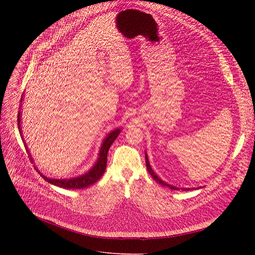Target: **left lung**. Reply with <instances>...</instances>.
Wrapping results in <instances>:
<instances>
[{"label": "left lung", "mask_w": 255, "mask_h": 255, "mask_svg": "<svg viewBox=\"0 0 255 255\" xmlns=\"http://www.w3.org/2000/svg\"><path fill=\"white\" fill-rule=\"evenodd\" d=\"M145 164H146V169H148V171L150 172V175L152 176V178L156 181V182H158L160 185H162V186H165V187H168V188H170L171 190H180V188H178V187H175V186H172V185H169V184H167V183H165L164 181H162L161 179H160L156 173L154 172V170L152 169V167H151V164H150V162H149V158H148V155H146V153H145ZM199 188H203V187H198V188H181L183 191H189V190H193V189H199Z\"/></svg>", "instance_id": "obj_1"}]
</instances>
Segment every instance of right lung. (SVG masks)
Segmentation results:
<instances>
[{"label": "right lung", "instance_id": "1", "mask_svg": "<svg viewBox=\"0 0 255 255\" xmlns=\"http://www.w3.org/2000/svg\"><path fill=\"white\" fill-rule=\"evenodd\" d=\"M23 100V94L21 96L20 99V103ZM21 104L19 106V112H18V116H17V123H18V130L20 135L22 137V131H21V126H20V122H21ZM122 131L121 128H116L113 131H111L109 134L105 136V138L103 139L101 146H100V150H99V154L97 157L96 162L94 163V165L85 173L77 177H73V178H69V179H52V178H47L46 176L42 175L40 170H38V167L35 166V169L38 170V172L40 173V176H41L45 181H47L49 184H52L55 186L61 187V188H66V189H83L86 188V187H89L90 185H93L94 183H96L104 173L105 168H106V162H107V152H109L111 145L113 144V142L115 141V139L119 136V134ZM22 141L25 145V149L28 151L30 158L32 160V162H34V160L31 156V153L28 149V146H26L24 139L22 137Z\"/></svg>", "mask_w": 255, "mask_h": 255}]
</instances>
